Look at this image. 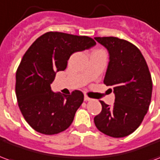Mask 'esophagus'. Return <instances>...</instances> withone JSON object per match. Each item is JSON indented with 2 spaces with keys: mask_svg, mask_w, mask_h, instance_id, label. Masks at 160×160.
Listing matches in <instances>:
<instances>
[{
  "mask_svg": "<svg viewBox=\"0 0 160 160\" xmlns=\"http://www.w3.org/2000/svg\"><path fill=\"white\" fill-rule=\"evenodd\" d=\"M84 100H85V101H90L91 98H90L87 97V95H85V97H84Z\"/></svg>",
  "mask_w": 160,
  "mask_h": 160,
  "instance_id": "1",
  "label": "esophagus"
}]
</instances>
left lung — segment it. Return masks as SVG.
<instances>
[{
    "label": "left lung",
    "mask_w": 160,
    "mask_h": 160,
    "mask_svg": "<svg viewBox=\"0 0 160 160\" xmlns=\"http://www.w3.org/2000/svg\"><path fill=\"white\" fill-rule=\"evenodd\" d=\"M109 52L104 83L113 87L114 105L103 101L102 111L94 118L99 131L115 138L136 130L150 105L152 82L148 64L137 47L115 37L94 38Z\"/></svg>",
    "instance_id": "8db88e82"
}]
</instances>
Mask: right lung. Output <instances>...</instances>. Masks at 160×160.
I'll return each instance as SVG.
<instances>
[{
  "mask_svg": "<svg viewBox=\"0 0 160 160\" xmlns=\"http://www.w3.org/2000/svg\"><path fill=\"white\" fill-rule=\"evenodd\" d=\"M95 44L89 37L49 32L37 38L25 53L16 72L15 92L19 110L34 130L56 134L73 122L84 94L78 90L70 95L54 92L50 84L56 72L66 69L72 54Z\"/></svg>",
  "mask_w": 160,
  "mask_h": 160,
  "instance_id": "obj_1",
  "label": "right lung"
}]
</instances>
